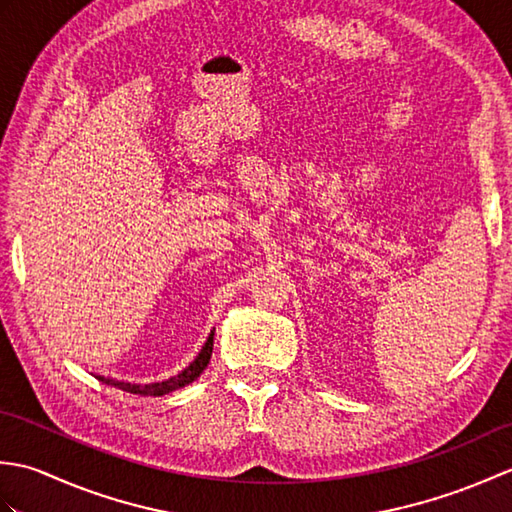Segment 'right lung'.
I'll list each match as a JSON object with an SVG mask.
<instances>
[{
	"instance_id": "add662e5",
	"label": "right lung",
	"mask_w": 512,
	"mask_h": 512,
	"mask_svg": "<svg viewBox=\"0 0 512 512\" xmlns=\"http://www.w3.org/2000/svg\"><path fill=\"white\" fill-rule=\"evenodd\" d=\"M211 352H213V334L209 336V341L204 343L202 352L198 354V358L187 367L182 369V372L178 376H171L169 380H162V383H147V385H140V383H125V380H116V378H105V376H99L101 383L105 385H112V387H118L123 391H129V394H140V396H165L169 394V391H176L184 385L193 383L195 378H198L206 365H209L211 361Z\"/></svg>"
}]
</instances>
